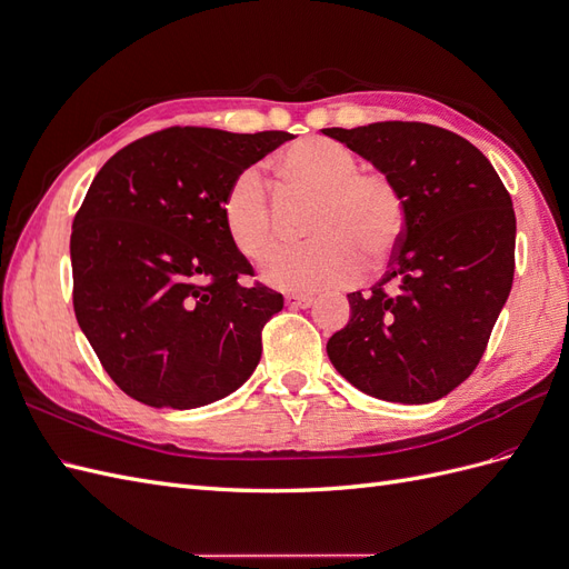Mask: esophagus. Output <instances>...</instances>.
<instances>
[{"label":"esophagus","instance_id":"obj_1","mask_svg":"<svg viewBox=\"0 0 569 569\" xmlns=\"http://www.w3.org/2000/svg\"><path fill=\"white\" fill-rule=\"evenodd\" d=\"M284 301H287L289 308H308V306H313V297H306V295H289Z\"/></svg>","mask_w":569,"mask_h":569}]
</instances>
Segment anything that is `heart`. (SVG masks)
<instances>
[{
  "label": "heart",
  "mask_w": 569,
  "mask_h": 569,
  "mask_svg": "<svg viewBox=\"0 0 569 569\" xmlns=\"http://www.w3.org/2000/svg\"><path fill=\"white\" fill-rule=\"evenodd\" d=\"M356 153L335 140H303L280 157L289 194L318 199L308 220L311 244L268 256L263 278L278 289L320 291L351 284L360 270L387 266L406 230L403 197L387 176L358 173ZM222 226L249 261L263 258L280 234V213L258 168L234 176L222 197Z\"/></svg>",
  "instance_id": "heart-1"
}]
</instances>
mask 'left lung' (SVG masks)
<instances>
[{
	"label": "left lung",
	"instance_id": "left-lung-1",
	"mask_svg": "<svg viewBox=\"0 0 569 569\" xmlns=\"http://www.w3.org/2000/svg\"><path fill=\"white\" fill-rule=\"evenodd\" d=\"M387 176L406 230L370 295L327 341L337 372L375 399L432 403L462 385L487 349L515 272V211L493 166L460 134L427 123L325 128Z\"/></svg>",
	"mask_w": 569,
	"mask_h": 569
}]
</instances>
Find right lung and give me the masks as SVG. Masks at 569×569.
<instances>
[{
	"mask_svg": "<svg viewBox=\"0 0 569 569\" xmlns=\"http://www.w3.org/2000/svg\"><path fill=\"white\" fill-rule=\"evenodd\" d=\"M291 140L170 128L101 166L73 220V308L111 380L151 408L226 399L261 360L282 295L244 287L251 263L222 226L234 176Z\"/></svg>",
	"mask_w": 569,
	"mask_h": 569,
	"instance_id": "1",
	"label": "right lung"
}]
</instances>
